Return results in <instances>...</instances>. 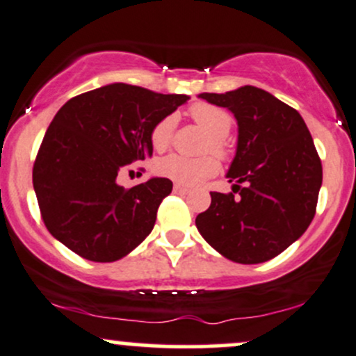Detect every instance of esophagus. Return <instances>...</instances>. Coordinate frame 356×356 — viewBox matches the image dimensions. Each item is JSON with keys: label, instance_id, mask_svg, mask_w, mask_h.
Wrapping results in <instances>:
<instances>
[{"label": "esophagus", "instance_id": "esophagus-1", "mask_svg": "<svg viewBox=\"0 0 356 356\" xmlns=\"http://www.w3.org/2000/svg\"><path fill=\"white\" fill-rule=\"evenodd\" d=\"M174 194L186 195V194H189V189H186V187H182V186H179V184H175V186H174Z\"/></svg>", "mask_w": 356, "mask_h": 356}]
</instances>
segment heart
<instances>
[{"instance_id": "b5f03b06", "label": "heart", "mask_w": 356, "mask_h": 356, "mask_svg": "<svg viewBox=\"0 0 356 356\" xmlns=\"http://www.w3.org/2000/svg\"><path fill=\"white\" fill-rule=\"evenodd\" d=\"M191 117L201 129L209 134V142H207L206 150H212L214 154H224V140L227 137L232 118L226 110L214 107L209 104H195L191 108ZM175 127V115H167L157 122L150 134V140L157 150L165 149L170 144ZM219 165L216 159L212 157H201L191 159L184 157L179 154H170L167 157L161 159L157 162V172L170 181L177 182L179 186L195 187L202 184L206 179H209L218 172Z\"/></svg>"}]
</instances>
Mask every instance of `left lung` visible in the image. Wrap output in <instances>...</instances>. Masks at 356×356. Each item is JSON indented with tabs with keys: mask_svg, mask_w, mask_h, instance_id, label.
<instances>
[{
	"mask_svg": "<svg viewBox=\"0 0 356 356\" xmlns=\"http://www.w3.org/2000/svg\"><path fill=\"white\" fill-rule=\"evenodd\" d=\"M238 122V145L226 177L232 194L211 192L195 226L219 254L257 264L283 252L308 229L323 181L321 161L303 117L252 85L199 93Z\"/></svg>",
	"mask_w": 356,
	"mask_h": 356,
	"instance_id": "obj_1",
	"label": "left lung"
}]
</instances>
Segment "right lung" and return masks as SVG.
<instances>
[{"mask_svg":"<svg viewBox=\"0 0 356 356\" xmlns=\"http://www.w3.org/2000/svg\"><path fill=\"white\" fill-rule=\"evenodd\" d=\"M187 100L108 83L56 112L33 165L35 194L53 238L85 259L112 263L150 234L172 182L150 177L125 189L117 175L152 157L155 124Z\"/></svg>","mask_w":356,"mask_h":356,"instance_id":"1","label":"right lung"}]
</instances>
